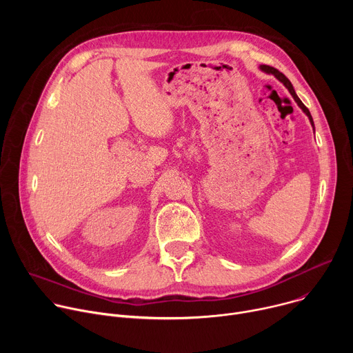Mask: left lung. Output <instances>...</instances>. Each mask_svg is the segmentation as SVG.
Listing matches in <instances>:
<instances>
[{
	"instance_id": "1",
	"label": "left lung",
	"mask_w": 353,
	"mask_h": 353,
	"mask_svg": "<svg viewBox=\"0 0 353 353\" xmlns=\"http://www.w3.org/2000/svg\"><path fill=\"white\" fill-rule=\"evenodd\" d=\"M261 70L264 71V72H268V74H272V75H275V78H278L286 88H288V90L290 92V94L293 96V99L296 100V103L300 106V109L303 110L306 114H307V117L310 119V123H312V125H314V123H313V119H312V114H310V112H309V109L303 105V102H301V100L297 97V94H296V92H294V89H293V86H292V83H290V81L282 74V72H279L276 68H274V67H270V65H261Z\"/></svg>"
}]
</instances>
